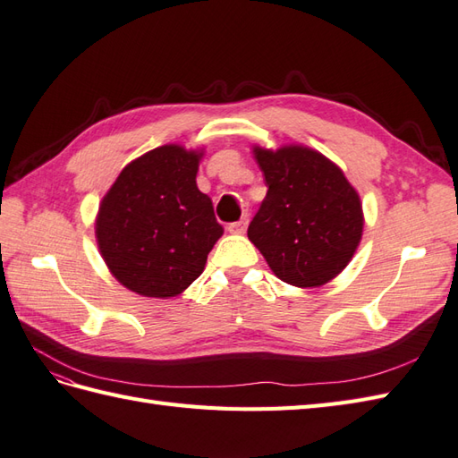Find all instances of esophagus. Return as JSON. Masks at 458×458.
Instances as JSON below:
<instances>
[{
    "mask_svg": "<svg viewBox=\"0 0 458 458\" xmlns=\"http://www.w3.org/2000/svg\"><path fill=\"white\" fill-rule=\"evenodd\" d=\"M245 228H248V218H242L238 222H232V225H228L230 233H243Z\"/></svg>",
    "mask_w": 458,
    "mask_h": 458,
    "instance_id": "34e87169",
    "label": "esophagus"
}]
</instances>
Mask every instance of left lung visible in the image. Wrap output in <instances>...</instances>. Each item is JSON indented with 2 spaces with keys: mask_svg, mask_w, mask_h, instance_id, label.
I'll use <instances>...</instances> for the list:
<instances>
[{
  "mask_svg": "<svg viewBox=\"0 0 458 458\" xmlns=\"http://www.w3.org/2000/svg\"><path fill=\"white\" fill-rule=\"evenodd\" d=\"M253 155L268 190L248 238L284 283L327 284L343 273L360 245L358 191L335 162L310 147H255Z\"/></svg>",
  "mask_w": 458,
  "mask_h": 458,
  "instance_id": "1",
  "label": "left lung"
}]
</instances>
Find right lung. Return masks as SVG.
<instances>
[{"label": "right lung", "instance_id": "obj_1", "mask_svg": "<svg viewBox=\"0 0 458 458\" xmlns=\"http://www.w3.org/2000/svg\"><path fill=\"white\" fill-rule=\"evenodd\" d=\"M201 150L164 145L129 162L104 195L95 233L110 273L147 298H174L203 273L222 236L199 191Z\"/></svg>", "mask_w": 458, "mask_h": 458}]
</instances>
